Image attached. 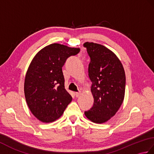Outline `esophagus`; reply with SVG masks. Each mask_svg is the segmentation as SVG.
<instances>
[{
    "label": "esophagus",
    "mask_w": 154,
    "mask_h": 154,
    "mask_svg": "<svg viewBox=\"0 0 154 154\" xmlns=\"http://www.w3.org/2000/svg\"><path fill=\"white\" fill-rule=\"evenodd\" d=\"M80 93H81V91H79V92H76V93H75V96H76L77 97H78L79 96Z\"/></svg>",
    "instance_id": "obj_1"
}]
</instances>
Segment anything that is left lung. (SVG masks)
<instances>
[{
	"instance_id": "1",
	"label": "left lung",
	"mask_w": 154,
	"mask_h": 154,
	"mask_svg": "<svg viewBox=\"0 0 154 154\" xmlns=\"http://www.w3.org/2000/svg\"><path fill=\"white\" fill-rule=\"evenodd\" d=\"M84 46L91 59L88 72L94 98L92 108L85 114L94 123H104L115 115L122 104L125 72L119 59L105 46L93 42H86Z\"/></svg>"
}]
</instances>
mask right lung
<instances>
[{"instance_id":"add662e5","label":"right lung","mask_w":154,"mask_h":154,"mask_svg":"<svg viewBox=\"0 0 154 154\" xmlns=\"http://www.w3.org/2000/svg\"><path fill=\"white\" fill-rule=\"evenodd\" d=\"M80 51L60 44L47 45L35 55L26 74L24 94L32 113L43 122L58 119L72 100L65 89L62 67Z\"/></svg>"}]
</instances>
